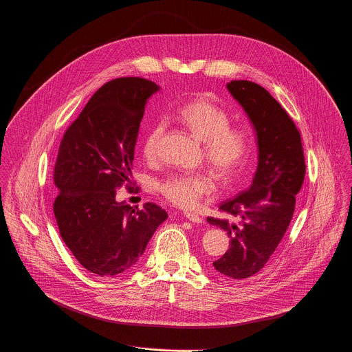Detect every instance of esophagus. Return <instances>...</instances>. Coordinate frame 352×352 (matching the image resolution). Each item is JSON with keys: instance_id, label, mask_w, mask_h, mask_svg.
Returning a JSON list of instances; mask_svg holds the SVG:
<instances>
[{"instance_id": "1", "label": "esophagus", "mask_w": 352, "mask_h": 352, "mask_svg": "<svg viewBox=\"0 0 352 352\" xmlns=\"http://www.w3.org/2000/svg\"><path fill=\"white\" fill-rule=\"evenodd\" d=\"M184 215L190 221V222H195V223H201V217H199L197 214H193V212H184Z\"/></svg>"}]
</instances>
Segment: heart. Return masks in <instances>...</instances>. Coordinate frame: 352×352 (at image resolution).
Returning a JSON list of instances; mask_svg holds the SVG:
<instances>
[{"label":"heart","mask_w":352,"mask_h":352,"mask_svg":"<svg viewBox=\"0 0 352 352\" xmlns=\"http://www.w3.org/2000/svg\"><path fill=\"white\" fill-rule=\"evenodd\" d=\"M182 124L201 142L208 164L222 177H235L246 164L252 151V135L245 127L230 126V117L218 104L197 99L178 110ZM164 134V123L155 124L145 137L142 155L153 162L159 155V144ZM160 193L173 204L192 208L214 190V182L206 174H173L159 184Z\"/></svg>","instance_id":"heart-1"}]
</instances>
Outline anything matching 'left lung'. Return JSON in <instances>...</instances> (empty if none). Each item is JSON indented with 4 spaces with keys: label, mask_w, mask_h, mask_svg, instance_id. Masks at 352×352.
Instances as JSON below:
<instances>
[{
    "label": "left lung",
    "mask_w": 352,
    "mask_h": 352,
    "mask_svg": "<svg viewBox=\"0 0 352 352\" xmlns=\"http://www.w3.org/2000/svg\"><path fill=\"white\" fill-rule=\"evenodd\" d=\"M226 88L254 127L258 164L250 188L225 200L219 206L222 217H208L207 222L229 238V249L212 263L214 270L241 280L264 268L287 230L305 175V157L296 124L265 88L248 80H232Z\"/></svg>",
    "instance_id": "8db88e82"
}]
</instances>
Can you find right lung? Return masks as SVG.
Listing matches in <instances>:
<instances>
[{
    "label": "right lung",
    "instance_id": "right-lung-1",
    "mask_svg": "<svg viewBox=\"0 0 352 352\" xmlns=\"http://www.w3.org/2000/svg\"><path fill=\"white\" fill-rule=\"evenodd\" d=\"M159 89L141 77L106 82L66 130L59 146L54 170L59 233L76 260L99 276L130 270L168 217L155 203L134 210L116 200V190L131 182L145 106Z\"/></svg>",
    "mask_w": 352,
    "mask_h": 352
}]
</instances>
